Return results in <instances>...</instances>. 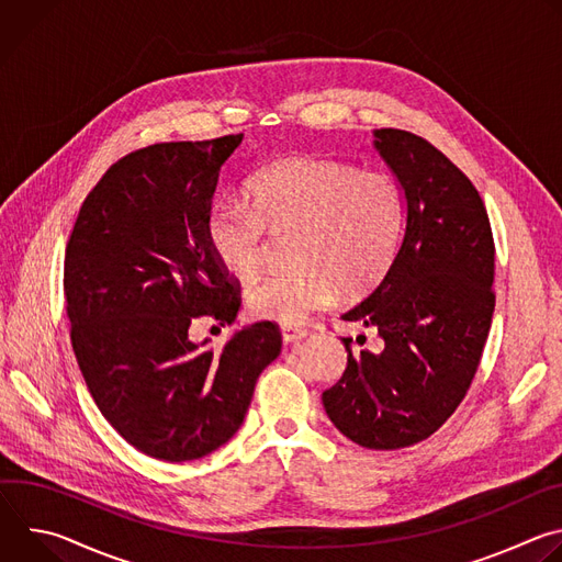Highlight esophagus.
Segmentation results:
<instances>
[{"instance_id":"1","label":"esophagus","mask_w":562,"mask_h":562,"mask_svg":"<svg viewBox=\"0 0 562 562\" xmlns=\"http://www.w3.org/2000/svg\"><path fill=\"white\" fill-rule=\"evenodd\" d=\"M280 331H282V340H284V342L302 340V338L308 334L304 327H297V325H282Z\"/></svg>"}]
</instances>
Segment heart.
<instances>
[{"mask_svg":"<svg viewBox=\"0 0 562 562\" xmlns=\"http://www.w3.org/2000/svg\"><path fill=\"white\" fill-rule=\"evenodd\" d=\"M254 206L220 202L209 211L206 239L217 262L254 276L267 251V224L300 226L293 269H276L247 291L256 317L293 325L327 308L338 286L347 295L371 291L391 269L405 233V193L382 171L340 159L291 155L249 182Z\"/></svg>","mask_w":562,"mask_h":562,"instance_id":"b5f03b06","label":"heart"}]
</instances>
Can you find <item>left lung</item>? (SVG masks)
I'll use <instances>...</instances> for the list:
<instances>
[{
	"mask_svg": "<svg viewBox=\"0 0 562 562\" xmlns=\"http://www.w3.org/2000/svg\"><path fill=\"white\" fill-rule=\"evenodd\" d=\"M407 198V231L380 284L342 317L373 327L382 351L349 356L323 393L331 423L367 449L427 440L458 409L483 356L494 293V235L471 180L427 139L375 131Z\"/></svg>",
	"mask_w": 562,
	"mask_h": 562,
	"instance_id": "8db88e82",
	"label": "left lung"
}]
</instances>
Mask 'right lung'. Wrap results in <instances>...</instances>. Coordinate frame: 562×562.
<instances>
[{"label":"right lung","instance_id":"right-lung-1","mask_svg":"<svg viewBox=\"0 0 562 562\" xmlns=\"http://www.w3.org/2000/svg\"><path fill=\"white\" fill-rule=\"evenodd\" d=\"M243 133L137 148L102 176L64 256L70 345L102 416L137 451L184 462L243 425L278 325L237 331L220 351L191 342L200 317L231 325L239 286L213 256L206 217ZM204 340L202 345H206Z\"/></svg>","mask_w":562,"mask_h":562}]
</instances>
